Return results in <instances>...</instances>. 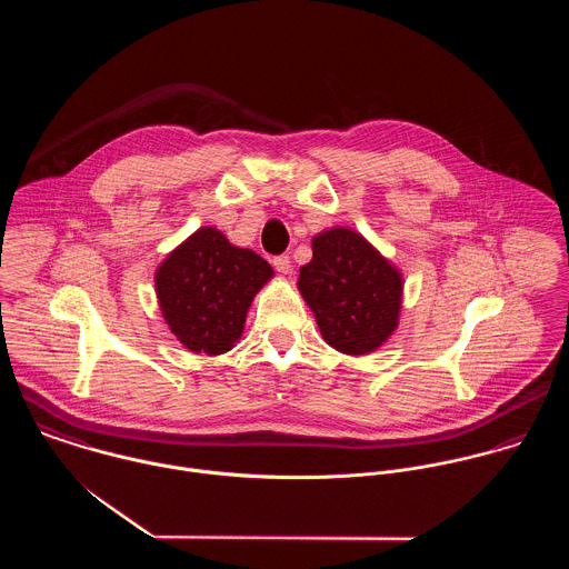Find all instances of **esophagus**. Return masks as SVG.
Masks as SVG:
<instances>
[{
	"label": "esophagus",
	"mask_w": 569,
	"mask_h": 569,
	"mask_svg": "<svg viewBox=\"0 0 569 569\" xmlns=\"http://www.w3.org/2000/svg\"><path fill=\"white\" fill-rule=\"evenodd\" d=\"M273 267H276V271H280V273H291V258L289 256H276L273 258Z\"/></svg>",
	"instance_id": "obj_1"
}]
</instances>
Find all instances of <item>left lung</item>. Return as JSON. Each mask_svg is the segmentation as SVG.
Instances as JSON below:
<instances>
[{
	"mask_svg": "<svg viewBox=\"0 0 569 569\" xmlns=\"http://www.w3.org/2000/svg\"><path fill=\"white\" fill-rule=\"evenodd\" d=\"M298 289L326 343L343 355L375 352L399 326L403 276L350 228H330L313 239Z\"/></svg>",
	"mask_w": 569,
	"mask_h": 569,
	"instance_id": "8db88e82",
	"label": "left lung"
}]
</instances>
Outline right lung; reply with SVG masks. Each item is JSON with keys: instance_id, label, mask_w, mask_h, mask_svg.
Listing matches in <instances>:
<instances>
[{"instance_id": "right-lung-1", "label": "right lung", "mask_w": 569, "mask_h": 569, "mask_svg": "<svg viewBox=\"0 0 569 569\" xmlns=\"http://www.w3.org/2000/svg\"><path fill=\"white\" fill-rule=\"evenodd\" d=\"M273 278L256 251L199 228L156 271V293L170 332L192 352L223 355L241 339L256 293Z\"/></svg>"}]
</instances>
